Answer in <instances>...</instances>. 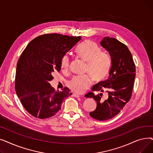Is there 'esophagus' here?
I'll return each mask as SVG.
<instances>
[{
    "label": "esophagus",
    "mask_w": 153,
    "mask_h": 153,
    "mask_svg": "<svg viewBox=\"0 0 153 153\" xmlns=\"http://www.w3.org/2000/svg\"><path fill=\"white\" fill-rule=\"evenodd\" d=\"M72 95H73V97H80V95H77V94H72Z\"/></svg>",
    "instance_id": "obj_1"
}]
</instances>
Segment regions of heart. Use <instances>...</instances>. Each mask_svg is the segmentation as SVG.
Masks as SVG:
<instances>
[{"label": "heart", "instance_id": "b5f03b06", "mask_svg": "<svg viewBox=\"0 0 153 153\" xmlns=\"http://www.w3.org/2000/svg\"><path fill=\"white\" fill-rule=\"evenodd\" d=\"M76 53L79 58L86 62L85 72L91 76L94 81H102L108 75L110 68V58L107 53L101 51L100 48L95 42L86 40L78 46ZM69 68V57L64 56L61 62V70L67 72ZM91 83L89 76H76L68 82V87L72 91L80 94L88 89Z\"/></svg>", "mask_w": 153, "mask_h": 153}]
</instances>
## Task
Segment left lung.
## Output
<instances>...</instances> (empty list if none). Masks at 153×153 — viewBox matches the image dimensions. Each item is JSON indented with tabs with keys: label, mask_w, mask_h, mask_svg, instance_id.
Segmentation results:
<instances>
[{
	"label": "left lung",
	"mask_w": 153,
	"mask_h": 153,
	"mask_svg": "<svg viewBox=\"0 0 153 153\" xmlns=\"http://www.w3.org/2000/svg\"><path fill=\"white\" fill-rule=\"evenodd\" d=\"M100 45L110 55L111 66L109 77L93 86L92 92L85 97L93 98L97 102L96 109L90 112L92 118L104 121L118 115L132 95L135 79V64L128 47L118 39L109 36L104 37ZM95 91L100 94L95 95ZM105 91L108 96L103 100L102 93Z\"/></svg>",
	"instance_id": "left-lung-1"
}]
</instances>
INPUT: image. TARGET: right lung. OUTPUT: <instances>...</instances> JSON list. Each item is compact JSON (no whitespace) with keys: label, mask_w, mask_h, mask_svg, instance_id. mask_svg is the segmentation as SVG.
<instances>
[{"label":"right lung","mask_w":153,"mask_h":153,"mask_svg":"<svg viewBox=\"0 0 153 153\" xmlns=\"http://www.w3.org/2000/svg\"><path fill=\"white\" fill-rule=\"evenodd\" d=\"M81 39L58 33L40 35L22 52L16 69L15 88L23 107L36 118L54 116L63 100L72 95L68 87L56 91L50 82L59 72L65 55Z\"/></svg>","instance_id":"add662e5"}]
</instances>
